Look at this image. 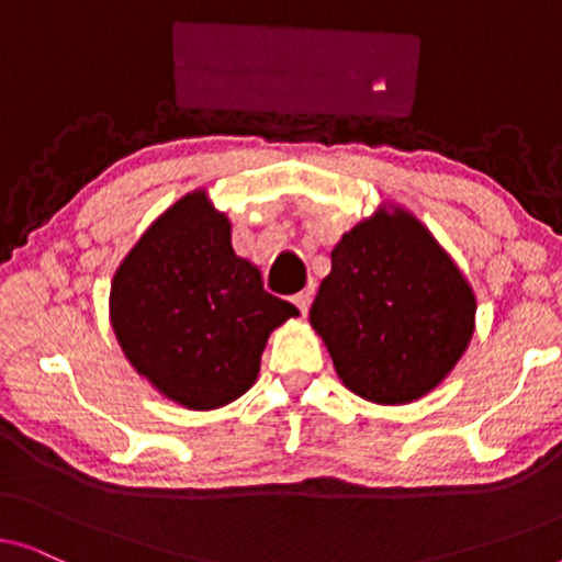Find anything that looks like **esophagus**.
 <instances>
[{
    "instance_id": "esophagus-1",
    "label": "esophagus",
    "mask_w": 562,
    "mask_h": 562,
    "mask_svg": "<svg viewBox=\"0 0 562 562\" xmlns=\"http://www.w3.org/2000/svg\"><path fill=\"white\" fill-rule=\"evenodd\" d=\"M294 304L299 306V312L306 314V310H310V304H312V291H299V294L294 296Z\"/></svg>"
}]
</instances>
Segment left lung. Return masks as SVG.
I'll return each instance as SVG.
<instances>
[{"mask_svg": "<svg viewBox=\"0 0 562 562\" xmlns=\"http://www.w3.org/2000/svg\"><path fill=\"white\" fill-rule=\"evenodd\" d=\"M475 296L409 212H375L333 250L310 322L352 394L409 404L452 371L473 335Z\"/></svg>", "mask_w": 562, "mask_h": 562, "instance_id": "1", "label": "left lung"}]
</instances>
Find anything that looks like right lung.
<instances>
[{
	"label": "right lung",
	"mask_w": 562,
	"mask_h": 562,
	"mask_svg": "<svg viewBox=\"0 0 562 562\" xmlns=\"http://www.w3.org/2000/svg\"><path fill=\"white\" fill-rule=\"evenodd\" d=\"M114 335L135 371L187 409H217L256 383L268 335L299 310L268 294L233 250L204 191L153 222L112 281Z\"/></svg>",
	"instance_id": "obj_1"
}]
</instances>
